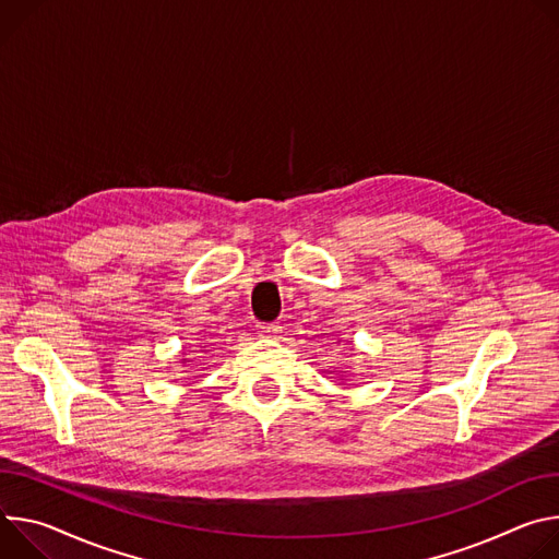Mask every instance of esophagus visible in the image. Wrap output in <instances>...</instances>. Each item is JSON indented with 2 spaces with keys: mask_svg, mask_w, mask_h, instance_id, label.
<instances>
[{
  "mask_svg": "<svg viewBox=\"0 0 559 559\" xmlns=\"http://www.w3.org/2000/svg\"><path fill=\"white\" fill-rule=\"evenodd\" d=\"M258 333H260L262 337H277V335L282 333V326L275 324V322H271V324H260V326H258Z\"/></svg>",
  "mask_w": 559,
  "mask_h": 559,
  "instance_id": "obj_1",
  "label": "esophagus"
}]
</instances>
